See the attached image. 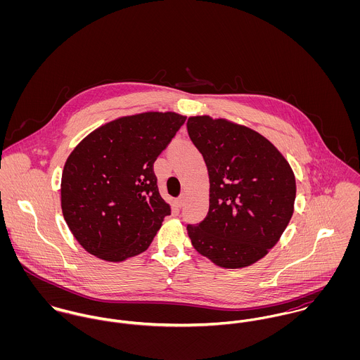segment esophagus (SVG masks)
Returning <instances> with one entry per match:
<instances>
[{
	"label": "esophagus",
	"instance_id": "obj_1",
	"mask_svg": "<svg viewBox=\"0 0 360 360\" xmlns=\"http://www.w3.org/2000/svg\"><path fill=\"white\" fill-rule=\"evenodd\" d=\"M184 204H186V195L181 194V195L176 200V205L179 206V207H181V206H184Z\"/></svg>",
	"mask_w": 360,
	"mask_h": 360
}]
</instances>
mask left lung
Wrapping results in <instances>:
<instances>
[{"label":"left lung","mask_w":360,"mask_h":360,"mask_svg":"<svg viewBox=\"0 0 360 360\" xmlns=\"http://www.w3.org/2000/svg\"><path fill=\"white\" fill-rule=\"evenodd\" d=\"M187 130L209 174V210L198 226H187L191 244L220 267L251 266L278 243L292 217L294 172L247 126L198 115L188 117Z\"/></svg>","instance_id":"obj_1"}]
</instances>
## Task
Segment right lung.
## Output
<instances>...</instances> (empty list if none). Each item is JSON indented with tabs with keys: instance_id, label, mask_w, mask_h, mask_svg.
Here are the masks:
<instances>
[{
	"instance_id": "1",
	"label": "right lung",
	"mask_w": 360,
	"mask_h": 360,
	"mask_svg": "<svg viewBox=\"0 0 360 360\" xmlns=\"http://www.w3.org/2000/svg\"><path fill=\"white\" fill-rule=\"evenodd\" d=\"M186 117L153 110L122 116L91 131L68 156L60 207L89 254L117 263L148 250L170 214L154 162Z\"/></svg>"
}]
</instances>
